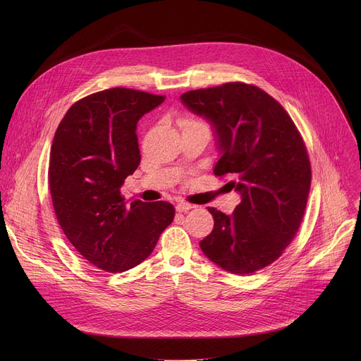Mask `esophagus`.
<instances>
[{
    "instance_id": "34e87169",
    "label": "esophagus",
    "mask_w": 361,
    "mask_h": 361,
    "mask_svg": "<svg viewBox=\"0 0 361 361\" xmlns=\"http://www.w3.org/2000/svg\"><path fill=\"white\" fill-rule=\"evenodd\" d=\"M191 209H194V205H191V204H188V202H185V201H180V202L176 205V210H177L178 213H187V212L191 210Z\"/></svg>"
}]
</instances>
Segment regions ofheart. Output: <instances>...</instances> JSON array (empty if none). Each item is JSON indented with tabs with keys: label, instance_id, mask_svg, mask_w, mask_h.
Instances as JSON below:
<instances>
[{
	"label": "heart",
	"instance_id": "obj_1",
	"mask_svg": "<svg viewBox=\"0 0 361 361\" xmlns=\"http://www.w3.org/2000/svg\"><path fill=\"white\" fill-rule=\"evenodd\" d=\"M195 124H198V123H195V121H191V120H183V121H181V126H183V127H188V126H195Z\"/></svg>",
	"mask_w": 361,
	"mask_h": 361
}]
</instances>
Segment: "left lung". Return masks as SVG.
Listing matches in <instances>:
<instances>
[{
  "mask_svg": "<svg viewBox=\"0 0 361 361\" xmlns=\"http://www.w3.org/2000/svg\"><path fill=\"white\" fill-rule=\"evenodd\" d=\"M213 128L220 159L216 176L241 195L227 216L209 207L213 231L201 251L223 270L245 276L276 262L294 238L312 184L310 160L287 111L255 85L227 82L180 97Z\"/></svg>",
  "mask_w": 361,
  "mask_h": 361,
  "instance_id": "left-lung-1",
  "label": "left lung"
}]
</instances>
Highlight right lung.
Instances as JSON below:
<instances>
[{
    "mask_svg": "<svg viewBox=\"0 0 361 361\" xmlns=\"http://www.w3.org/2000/svg\"><path fill=\"white\" fill-rule=\"evenodd\" d=\"M164 99L120 87L91 94L70 107L51 145L48 184L57 220L75 250L104 271L142 263L174 220L173 204H128L120 191L141 160L137 123Z\"/></svg>",
    "mask_w": 361,
    "mask_h": 361,
    "instance_id": "1",
    "label": "right lung"
}]
</instances>
